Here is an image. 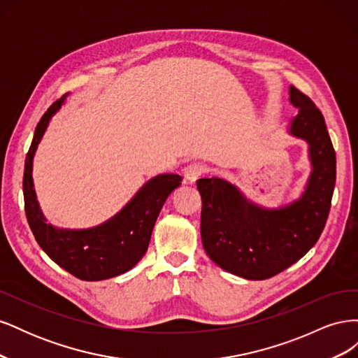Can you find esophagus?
<instances>
[{
	"label": "esophagus",
	"mask_w": 358,
	"mask_h": 358,
	"mask_svg": "<svg viewBox=\"0 0 358 358\" xmlns=\"http://www.w3.org/2000/svg\"><path fill=\"white\" fill-rule=\"evenodd\" d=\"M204 173V167L201 164H189L183 169V176L189 183H196V180Z\"/></svg>",
	"instance_id": "1"
}]
</instances>
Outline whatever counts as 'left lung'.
I'll list each match as a JSON object with an SVG mask.
<instances>
[{"label": "left lung", "mask_w": 358, "mask_h": 358, "mask_svg": "<svg viewBox=\"0 0 358 358\" xmlns=\"http://www.w3.org/2000/svg\"><path fill=\"white\" fill-rule=\"evenodd\" d=\"M289 103L299 112L288 133L305 140L310 161L299 199L268 209L248 200L229 180H197L206 254L225 272L249 280L268 279L299 262L320 239L330 212L336 154L324 116L294 86H289Z\"/></svg>", "instance_id": "8db88e82"}]
</instances>
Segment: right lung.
<instances>
[{
  "label": "right lung",
  "mask_w": 358,
  "mask_h": 358,
  "mask_svg": "<svg viewBox=\"0 0 358 358\" xmlns=\"http://www.w3.org/2000/svg\"><path fill=\"white\" fill-rule=\"evenodd\" d=\"M67 95L53 103L43 115L27 154L24 170L27 220L40 248L59 267L82 280L110 279L128 272L143 258L162 204L180 185L182 178L164 173L149 179L110 220L91 229L70 230L48 224L36 196L32 161L52 116L61 109Z\"/></svg>",
  "instance_id": "1"
}]
</instances>
